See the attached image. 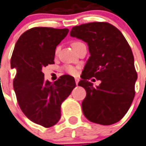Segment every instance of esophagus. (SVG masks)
Masks as SVG:
<instances>
[{
    "instance_id": "esophagus-1",
    "label": "esophagus",
    "mask_w": 146,
    "mask_h": 146,
    "mask_svg": "<svg viewBox=\"0 0 146 146\" xmlns=\"http://www.w3.org/2000/svg\"><path fill=\"white\" fill-rule=\"evenodd\" d=\"M78 82H79V79H78V78H75V83H76V85H77V86H78Z\"/></svg>"
}]
</instances>
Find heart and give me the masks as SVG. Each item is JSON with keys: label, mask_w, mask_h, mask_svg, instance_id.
Instances as JSON below:
<instances>
[{"label": "heart", "mask_w": 146, "mask_h": 146, "mask_svg": "<svg viewBox=\"0 0 146 146\" xmlns=\"http://www.w3.org/2000/svg\"><path fill=\"white\" fill-rule=\"evenodd\" d=\"M78 43H81V42H74L73 44H72V46H74V45H77ZM56 51H57V49H56ZM63 69L68 74L71 75H77V73H78V68H76L75 66H73V65H64V68Z\"/></svg>", "instance_id": "heart-1"}]
</instances>
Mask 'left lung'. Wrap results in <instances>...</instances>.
I'll list each match as a JSON object with an SVG mask.
<instances>
[{
	"mask_svg": "<svg viewBox=\"0 0 146 146\" xmlns=\"http://www.w3.org/2000/svg\"><path fill=\"white\" fill-rule=\"evenodd\" d=\"M70 35L86 42L90 54L78 84L86 91L82 103L83 114L98 124L117 123L127 112L135 94L137 75L130 45L115 27L104 22L74 27ZM92 77L101 80L98 87L88 82Z\"/></svg>",
	"mask_w": 146,
	"mask_h": 146,
	"instance_id": "left-lung-1",
	"label": "left lung"
}]
</instances>
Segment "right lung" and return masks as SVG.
I'll list each match as a JSON object with an SVG mask.
<instances>
[{
    "mask_svg": "<svg viewBox=\"0 0 146 146\" xmlns=\"http://www.w3.org/2000/svg\"><path fill=\"white\" fill-rule=\"evenodd\" d=\"M69 30L34 27L15 43L11 68H16L13 80L18 104L30 120L50 127L60 119V106L75 87L74 77L64 75L52 83L45 81L42 68L54 64L56 46Z\"/></svg>",
    "mask_w": 146,
    "mask_h": 146,
    "instance_id": "1",
    "label": "right lung"
}]
</instances>
